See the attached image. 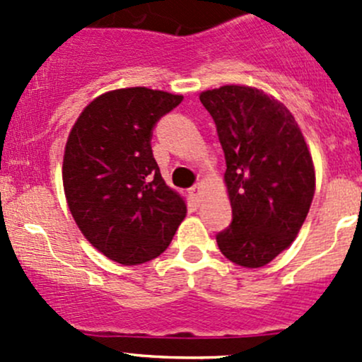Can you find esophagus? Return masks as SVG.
<instances>
[{"label": "esophagus", "mask_w": 362, "mask_h": 362, "mask_svg": "<svg viewBox=\"0 0 362 362\" xmlns=\"http://www.w3.org/2000/svg\"><path fill=\"white\" fill-rule=\"evenodd\" d=\"M189 196H191L194 202H199V196H202V187H199V184L192 185V187L189 189Z\"/></svg>", "instance_id": "1"}]
</instances>
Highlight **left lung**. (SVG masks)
<instances>
[{"instance_id": "1", "label": "left lung", "mask_w": 362, "mask_h": 362, "mask_svg": "<svg viewBox=\"0 0 362 362\" xmlns=\"http://www.w3.org/2000/svg\"><path fill=\"white\" fill-rule=\"evenodd\" d=\"M199 100L217 127L233 208L217 245L235 264L261 268L294 242L308 215L312 156L293 113L262 90L224 86Z\"/></svg>"}]
</instances>
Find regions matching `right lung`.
Here are the masks:
<instances>
[{"label": "right lung", "mask_w": 362, "mask_h": 362, "mask_svg": "<svg viewBox=\"0 0 362 362\" xmlns=\"http://www.w3.org/2000/svg\"><path fill=\"white\" fill-rule=\"evenodd\" d=\"M182 100L147 87L112 90L86 107L69 133V211L90 245L124 266L163 254L187 211L164 184L151 145L156 124Z\"/></svg>", "instance_id": "obj_1"}]
</instances>
